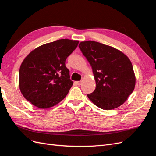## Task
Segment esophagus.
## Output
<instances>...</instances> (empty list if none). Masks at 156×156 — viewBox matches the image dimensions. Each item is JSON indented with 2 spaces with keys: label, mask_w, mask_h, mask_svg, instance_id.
<instances>
[{
  "label": "esophagus",
  "mask_w": 156,
  "mask_h": 156,
  "mask_svg": "<svg viewBox=\"0 0 156 156\" xmlns=\"http://www.w3.org/2000/svg\"><path fill=\"white\" fill-rule=\"evenodd\" d=\"M75 83L78 85H80L82 84V81H77V82H75Z\"/></svg>",
  "instance_id": "34e87169"
}]
</instances>
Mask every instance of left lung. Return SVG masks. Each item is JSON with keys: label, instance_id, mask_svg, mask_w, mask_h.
<instances>
[{"label": "left lung", "instance_id": "obj_1", "mask_svg": "<svg viewBox=\"0 0 156 156\" xmlns=\"http://www.w3.org/2000/svg\"><path fill=\"white\" fill-rule=\"evenodd\" d=\"M78 47L91 65L96 82L95 90L87 94L89 100L104 110L124 104L135 85L129 59L119 50L96 41H82Z\"/></svg>", "mask_w": 156, "mask_h": 156}]
</instances>
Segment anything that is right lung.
I'll return each mask as SVG.
<instances>
[{
    "instance_id": "obj_1",
    "label": "right lung",
    "mask_w": 156,
    "mask_h": 156,
    "mask_svg": "<svg viewBox=\"0 0 156 156\" xmlns=\"http://www.w3.org/2000/svg\"><path fill=\"white\" fill-rule=\"evenodd\" d=\"M79 41L59 39L34 49L20 67L19 84L23 97L35 106L47 109L67 96L73 84L65 66Z\"/></svg>"
}]
</instances>
